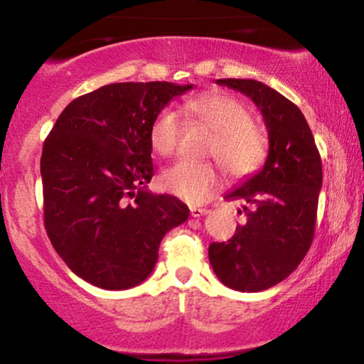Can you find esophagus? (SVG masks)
I'll return each mask as SVG.
<instances>
[{"label":"esophagus","instance_id":"obj_1","mask_svg":"<svg viewBox=\"0 0 364 364\" xmlns=\"http://www.w3.org/2000/svg\"><path fill=\"white\" fill-rule=\"evenodd\" d=\"M190 214H191V217H200V215H207V214H208V208L191 207V208H190Z\"/></svg>","mask_w":364,"mask_h":364}]
</instances>
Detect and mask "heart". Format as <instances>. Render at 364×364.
<instances>
[{
  "mask_svg": "<svg viewBox=\"0 0 364 364\" xmlns=\"http://www.w3.org/2000/svg\"><path fill=\"white\" fill-rule=\"evenodd\" d=\"M191 112L214 139L208 145V156L215 157L235 178L252 174L263 164L267 140L253 124V116L241 102L224 94H205L186 102ZM183 135V123L174 109H162L150 127V144L159 156L176 154ZM161 186L183 202L198 205L207 202L223 183V174L210 162H176L162 171Z\"/></svg>",
  "mask_w": 364,
  "mask_h": 364,
  "instance_id": "heart-1",
  "label": "heart"
}]
</instances>
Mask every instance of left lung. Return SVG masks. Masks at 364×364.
Instances as JSON below:
<instances>
[{"label":"left lung","instance_id":"1","mask_svg":"<svg viewBox=\"0 0 364 364\" xmlns=\"http://www.w3.org/2000/svg\"><path fill=\"white\" fill-rule=\"evenodd\" d=\"M217 83L257 104L269 129V156L255 176L225 195L246 202V223L229 241L208 246V260L224 286L265 291L294 272L310 250L321 159L303 112L289 99L257 80L220 78Z\"/></svg>","mask_w":364,"mask_h":364}]
</instances>
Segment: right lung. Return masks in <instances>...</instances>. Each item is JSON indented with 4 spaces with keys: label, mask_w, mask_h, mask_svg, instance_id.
Here are the masks:
<instances>
[{
    "label": "right lung",
    "mask_w": 364,
    "mask_h": 364,
    "mask_svg": "<svg viewBox=\"0 0 364 364\" xmlns=\"http://www.w3.org/2000/svg\"><path fill=\"white\" fill-rule=\"evenodd\" d=\"M193 85L109 83L72 101L44 141V225L73 274L101 289L139 286L156 267L159 245L190 210L154 195L150 127Z\"/></svg>",
    "instance_id": "add662e5"
}]
</instances>
